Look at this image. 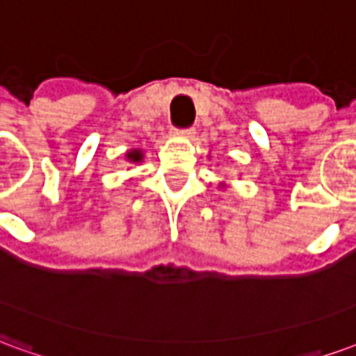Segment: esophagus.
Masks as SVG:
<instances>
[{
    "mask_svg": "<svg viewBox=\"0 0 356 356\" xmlns=\"http://www.w3.org/2000/svg\"><path fill=\"white\" fill-rule=\"evenodd\" d=\"M177 135H185V137H193L194 135V127H186V129H175Z\"/></svg>",
    "mask_w": 356,
    "mask_h": 356,
    "instance_id": "1",
    "label": "esophagus"
}]
</instances>
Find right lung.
I'll return each instance as SVG.
<instances>
[{
    "instance_id": "right-lung-1",
    "label": "right lung",
    "mask_w": 356,
    "mask_h": 356,
    "mask_svg": "<svg viewBox=\"0 0 356 356\" xmlns=\"http://www.w3.org/2000/svg\"><path fill=\"white\" fill-rule=\"evenodd\" d=\"M127 160H129V162H140V160H143L140 150H131V152H127Z\"/></svg>"
}]
</instances>
